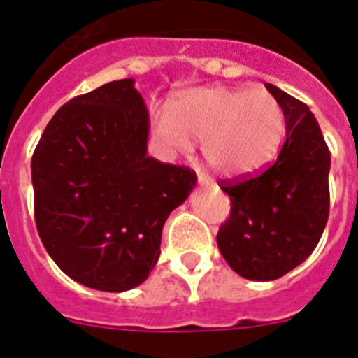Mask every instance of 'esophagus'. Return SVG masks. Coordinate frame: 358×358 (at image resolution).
<instances>
[{"label": "esophagus", "mask_w": 358, "mask_h": 358, "mask_svg": "<svg viewBox=\"0 0 358 358\" xmlns=\"http://www.w3.org/2000/svg\"><path fill=\"white\" fill-rule=\"evenodd\" d=\"M197 181H199V185H201V186H210L211 185V182L206 179V176H202V173H199Z\"/></svg>", "instance_id": "1"}]
</instances>
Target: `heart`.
<instances>
[{"label":"heart","mask_w":358,"mask_h":358,"mask_svg":"<svg viewBox=\"0 0 358 358\" xmlns=\"http://www.w3.org/2000/svg\"><path fill=\"white\" fill-rule=\"evenodd\" d=\"M156 134L173 152H189L194 140H202V156L213 172L242 177L276 157L285 113L267 91L199 87L177 98L172 115L157 116Z\"/></svg>","instance_id":"heart-1"}]
</instances>
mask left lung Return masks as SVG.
<instances>
[{
	"label": "left lung",
	"mask_w": 358,
	"mask_h": 358,
	"mask_svg": "<svg viewBox=\"0 0 358 358\" xmlns=\"http://www.w3.org/2000/svg\"><path fill=\"white\" fill-rule=\"evenodd\" d=\"M287 136L276 161L258 176L220 181L231 213L217 233L218 249L242 278L273 281L308 258L330 213V150L308 106L273 84Z\"/></svg>",
	"instance_id": "left-lung-1"
}]
</instances>
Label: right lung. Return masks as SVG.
I'll use <instances>...</instances> for the list:
<instances>
[{
	"label": "right lung",
	"mask_w": 358,
	"mask_h": 358,
	"mask_svg": "<svg viewBox=\"0 0 358 358\" xmlns=\"http://www.w3.org/2000/svg\"><path fill=\"white\" fill-rule=\"evenodd\" d=\"M148 113L134 78L71 98L31 156L34 215L62 273L103 292L143 283L161 231L197 182L188 166L147 156Z\"/></svg>",
	"instance_id": "right-lung-1"
}]
</instances>
